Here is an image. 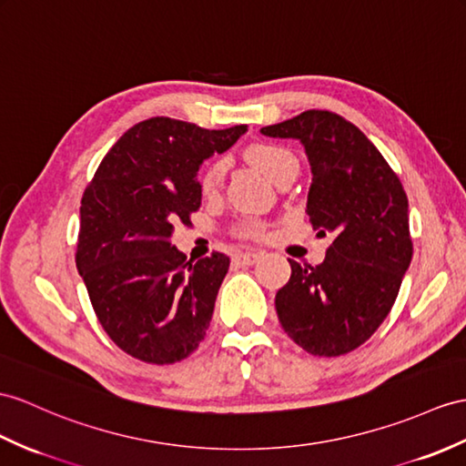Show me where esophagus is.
Instances as JSON below:
<instances>
[{
	"label": "esophagus",
	"mask_w": 466,
	"mask_h": 466,
	"mask_svg": "<svg viewBox=\"0 0 466 466\" xmlns=\"http://www.w3.org/2000/svg\"><path fill=\"white\" fill-rule=\"evenodd\" d=\"M260 257H263V253H258V251H245V253L235 255V260H237V263H241V265H255Z\"/></svg>",
	"instance_id": "obj_1"
}]
</instances>
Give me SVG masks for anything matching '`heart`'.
Instances as JSON below:
<instances>
[{
	"instance_id": "obj_1",
	"label": "heart",
	"mask_w": 466,
	"mask_h": 466,
	"mask_svg": "<svg viewBox=\"0 0 466 466\" xmlns=\"http://www.w3.org/2000/svg\"><path fill=\"white\" fill-rule=\"evenodd\" d=\"M245 157L248 164H253L258 172H263L268 179L275 181L287 167L299 166L297 157H294L287 147L277 146V144H251L247 147ZM225 174V164L223 162H213L206 172L201 174V189L206 194H213L215 189L219 187L221 179ZM263 229V225L257 221H248L241 227L243 235H257Z\"/></svg>"
}]
</instances>
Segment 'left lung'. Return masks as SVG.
<instances>
[{
    "instance_id": "8db88e82",
    "label": "left lung",
    "mask_w": 466,
    "mask_h": 466,
    "mask_svg": "<svg viewBox=\"0 0 466 466\" xmlns=\"http://www.w3.org/2000/svg\"><path fill=\"white\" fill-rule=\"evenodd\" d=\"M260 134L304 146L306 213L319 235L334 237L320 265L289 258L292 275L275 299L280 326L309 354H348L385 320L410 268L405 189L366 134L334 112L306 110Z\"/></svg>"
}]
</instances>
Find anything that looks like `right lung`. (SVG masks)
<instances>
[{
  "instance_id": "obj_1",
  "label": "right lung",
  "mask_w": 466,
  "mask_h": 466,
  "mask_svg": "<svg viewBox=\"0 0 466 466\" xmlns=\"http://www.w3.org/2000/svg\"><path fill=\"white\" fill-rule=\"evenodd\" d=\"M247 132L156 116L138 122L100 162L81 201L76 268L96 319L120 350L147 364L187 358L211 322L229 257L199 260L172 245L201 206L198 172Z\"/></svg>"
}]
</instances>
